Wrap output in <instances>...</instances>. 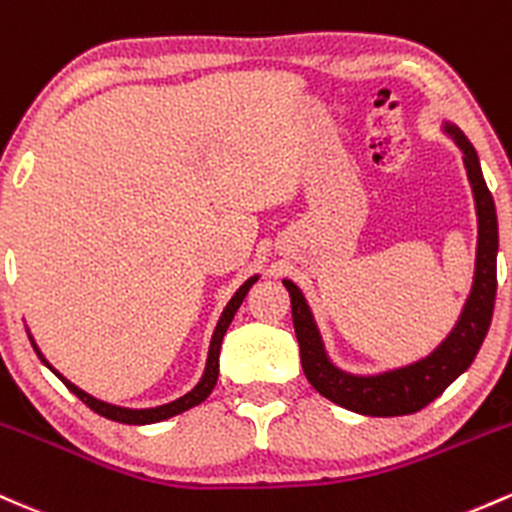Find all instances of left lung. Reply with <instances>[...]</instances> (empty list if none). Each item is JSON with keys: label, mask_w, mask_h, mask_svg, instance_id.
<instances>
[{"label": "left lung", "mask_w": 512, "mask_h": 512, "mask_svg": "<svg viewBox=\"0 0 512 512\" xmlns=\"http://www.w3.org/2000/svg\"><path fill=\"white\" fill-rule=\"evenodd\" d=\"M442 131L462 150V160L469 177L471 194L476 204V265L474 284L466 296L462 313L449 335L428 357L406 367L389 369L379 374H350L333 364L325 352L323 338L313 318L303 291L291 279H284L286 291L291 296V318H294L296 340L301 350V367L306 379L320 396L338 403L347 411L374 418H393V415H411L435 401L442 391L464 374L474 362L481 342H484L496 301V255H498V218L493 196L488 192L484 172H481L479 155L474 145L464 136L462 128L454 123H442Z\"/></svg>", "instance_id": "obj_1"}]
</instances>
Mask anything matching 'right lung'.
<instances>
[{
  "label": "right lung",
  "instance_id": "right-lung-1",
  "mask_svg": "<svg viewBox=\"0 0 512 512\" xmlns=\"http://www.w3.org/2000/svg\"><path fill=\"white\" fill-rule=\"evenodd\" d=\"M257 279H260V277H257V274H255V277L247 279V282H245L243 286H240L238 291H235L233 299H230V301L226 303V308H223L221 318H218L216 330H213L211 347H209V359H206V369H204V376H201L199 384H196L194 389L189 391V393H184V396H179L177 401L165 403V406H155V408H123V406H114V403L99 401V398L89 396L87 391H82L80 386H75V384H72V381H67L65 376L58 372V369H53V364H50L48 359L41 355V350H38V345H36V342H33L31 333H28V340H31L33 350H36V355L41 357V362L46 364L50 372L58 376V379L63 381L67 389L75 393V396L80 398L82 403H87V406L92 408L94 413L104 415V418H109V420H116V423H126V425H150V423H160V420H167V418H172V415H179V413L189 411V408L199 406L201 401H206V398H209V393L213 391V386H216V379H218V355H221L223 335H226L230 320H233L235 311H238L240 303H243V299L247 296V291H250V286L255 284Z\"/></svg>",
  "mask_w": 512,
  "mask_h": 512
}]
</instances>
